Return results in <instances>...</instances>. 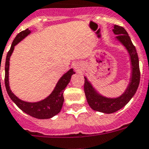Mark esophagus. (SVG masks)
Listing matches in <instances>:
<instances>
[{"instance_id":"esophagus-1","label":"esophagus","mask_w":149,"mask_h":149,"mask_svg":"<svg viewBox=\"0 0 149 149\" xmlns=\"http://www.w3.org/2000/svg\"><path fill=\"white\" fill-rule=\"evenodd\" d=\"M74 68H75V70H76V71H79V70H81L80 67H79V65H76L74 67Z\"/></svg>"}]
</instances>
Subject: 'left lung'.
<instances>
[{"mask_svg": "<svg viewBox=\"0 0 149 149\" xmlns=\"http://www.w3.org/2000/svg\"><path fill=\"white\" fill-rule=\"evenodd\" d=\"M113 31L115 34L118 35L116 38L126 47L130 54L132 73V79H131L132 80L130 83L129 86L127 89L126 92L121 97L115 99H110L97 94L86 77H84V86L86 100L89 106L95 111L105 113H114L127 104L138 89L140 83V77H141L138 53L135 49V46L132 43L127 32L123 27L116 24H113Z\"/></svg>", "mask_w": 149, "mask_h": 149, "instance_id": "8db88e82", "label": "left lung"}]
</instances>
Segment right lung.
Returning <instances> with one entry per match:
<instances>
[{
  "mask_svg": "<svg viewBox=\"0 0 149 149\" xmlns=\"http://www.w3.org/2000/svg\"><path fill=\"white\" fill-rule=\"evenodd\" d=\"M30 33V29H26L23 31L20 32L13 41L11 47L9 51L7 53L6 60L5 65V86L6 89L7 93L9 95L10 98L14 101V103L20 108L24 113H27L30 116L36 119H49L54 116L60 113V110L63 107V102H64V92L65 87L70 82V78L75 72L73 69H70L68 72L65 73L64 76H62L61 79L57 83L55 89L52 92V93L44 99V100L40 101L38 102H27L21 100L17 98L14 94L11 92L10 89L9 84H8V69H9V60L13 50L14 49V46L17 45L20 41L25 38L26 36Z\"/></svg>",
  "mask_w": 149,
  "mask_h": 149,
  "instance_id": "right-lung-1",
  "label": "right lung"
}]
</instances>
